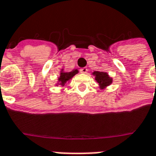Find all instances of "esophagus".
<instances>
[{
  "mask_svg": "<svg viewBox=\"0 0 156 156\" xmlns=\"http://www.w3.org/2000/svg\"><path fill=\"white\" fill-rule=\"evenodd\" d=\"M87 71H88L87 68H82L80 69V72L82 73H87Z\"/></svg>",
  "mask_w": 156,
  "mask_h": 156,
  "instance_id": "34e87169",
  "label": "esophagus"
}]
</instances>
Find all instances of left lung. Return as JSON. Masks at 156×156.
I'll return each mask as SVG.
<instances>
[{
    "instance_id": "1",
    "label": "left lung",
    "mask_w": 156,
    "mask_h": 156,
    "mask_svg": "<svg viewBox=\"0 0 156 156\" xmlns=\"http://www.w3.org/2000/svg\"><path fill=\"white\" fill-rule=\"evenodd\" d=\"M93 76H95V81L99 83L100 89L104 90L108 86L112 83V78L108 75V73L106 72H101V71H94L92 73Z\"/></svg>"
}]
</instances>
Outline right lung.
Instances as JSON below:
<instances>
[{
  "instance_id": "add662e5",
  "label": "right lung",
  "mask_w": 156,
  "mask_h": 156,
  "mask_svg": "<svg viewBox=\"0 0 156 156\" xmlns=\"http://www.w3.org/2000/svg\"><path fill=\"white\" fill-rule=\"evenodd\" d=\"M60 76H59L58 79H57V83L55 84L56 86L61 85L62 87L65 86L67 82H69L70 79H72L73 76L76 75L78 73V70L77 69H74L73 70L69 71V72H66L64 69H61V70L60 71Z\"/></svg>"
}]
</instances>
